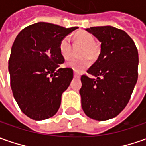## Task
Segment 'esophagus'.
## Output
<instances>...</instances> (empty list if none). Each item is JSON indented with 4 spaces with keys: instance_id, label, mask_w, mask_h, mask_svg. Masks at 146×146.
Instances as JSON below:
<instances>
[{
    "instance_id": "34e87169",
    "label": "esophagus",
    "mask_w": 146,
    "mask_h": 146,
    "mask_svg": "<svg viewBox=\"0 0 146 146\" xmlns=\"http://www.w3.org/2000/svg\"><path fill=\"white\" fill-rule=\"evenodd\" d=\"M74 77H76V78H79L80 77V74L78 73H77L76 71H74Z\"/></svg>"
}]
</instances>
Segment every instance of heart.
I'll use <instances>...</instances> for the list:
<instances>
[{
  "label": "heart",
  "instance_id": "heart-1",
  "mask_svg": "<svg viewBox=\"0 0 146 146\" xmlns=\"http://www.w3.org/2000/svg\"><path fill=\"white\" fill-rule=\"evenodd\" d=\"M74 38L76 41L81 44L83 48L81 49L80 56H84L81 59H73L69 60L67 62L66 65L73 69L76 72H81L84 69L89 67L90 65V59L96 58L99 53V49L94 44V36L90 32L86 30H80L77 32L74 35ZM70 38L69 36H66L60 40V44H59V51L62 57L68 60L70 58L71 52H70Z\"/></svg>",
  "mask_w": 146,
  "mask_h": 146
}]
</instances>
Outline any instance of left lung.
Instances as JSON below:
<instances>
[{
    "mask_svg": "<svg viewBox=\"0 0 146 146\" xmlns=\"http://www.w3.org/2000/svg\"><path fill=\"white\" fill-rule=\"evenodd\" d=\"M101 44L98 60L81 77V106L97 121L113 118L125 109L137 81L138 52L134 41L122 29L113 26L86 29Z\"/></svg>",
    "mask_w": 146,
    "mask_h": 146,
    "instance_id": "obj_1",
    "label": "left lung"
}]
</instances>
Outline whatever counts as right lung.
I'll return each instance as SVG.
<instances>
[{
	"instance_id": "add662e5",
	"label": "right lung",
	"mask_w": 146,
	"mask_h": 146,
	"mask_svg": "<svg viewBox=\"0 0 146 146\" xmlns=\"http://www.w3.org/2000/svg\"><path fill=\"white\" fill-rule=\"evenodd\" d=\"M77 29L38 22L17 36L9 60L11 89L21 110L29 118L45 120L59 110L62 93L73 77V69L60 68L65 59L59 44Z\"/></svg>"
}]
</instances>
